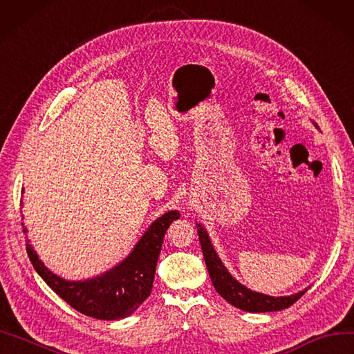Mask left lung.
Here are the masks:
<instances>
[{
	"label": "left lung",
	"mask_w": 354,
	"mask_h": 354,
	"mask_svg": "<svg viewBox=\"0 0 354 354\" xmlns=\"http://www.w3.org/2000/svg\"><path fill=\"white\" fill-rule=\"evenodd\" d=\"M198 235L201 248H203L204 261L207 265V270L209 272V279L214 286L216 292L226 299L234 307L240 308L243 311L248 313H268V311H280L284 308H289L298 301L301 296L307 292V289L295 293L290 296H268L263 293H257L250 289H247L245 286L238 283L234 277L227 272V270L223 266L222 261L218 259L217 253L209 243V238L205 229L196 223Z\"/></svg>",
	"instance_id": "obj_1"
}]
</instances>
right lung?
<instances>
[{"mask_svg":"<svg viewBox=\"0 0 354 354\" xmlns=\"http://www.w3.org/2000/svg\"><path fill=\"white\" fill-rule=\"evenodd\" d=\"M178 217L180 213L173 209L156 218L125 261L92 280L66 281L46 268L30 243H26V253L47 286L74 310L95 319L119 320L128 317L147 299L164 235Z\"/></svg>","mask_w":354,"mask_h":354,"instance_id":"add662e5","label":"right lung"}]
</instances>
